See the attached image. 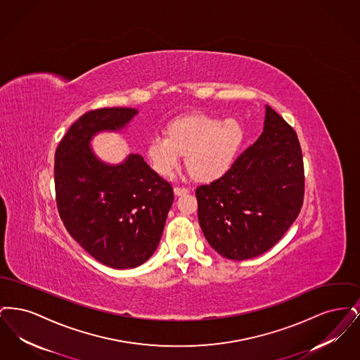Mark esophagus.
<instances>
[{
    "mask_svg": "<svg viewBox=\"0 0 360 360\" xmlns=\"http://www.w3.org/2000/svg\"><path fill=\"white\" fill-rule=\"evenodd\" d=\"M186 193H188V188H179V186L174 188V194L175 195H182V194H186Z\"/></svg>",
    "mask_w": 360,
    "mask_h": 360,
    "instance_id": "obj_1",
    "label": "esophagus"
}]
</instances>
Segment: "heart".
Here are the masks:
<instances>
[{
    "label": "heart",
    "mask_w": 360,
    "mask_h": 360,
    "mask_svg": "<svg viewBox=\"0 0 360 360\" xmlns=\"http://www.w3.org/2000/svg\"><path fill=\"white\" fill-rule=\"evenodd\" d=\"M243 140L236 120L223 121L206 115H188L172 121L167 135H155L147 144V155L156 172L170 176L182 155L191 174L210 181L226 172Z\"/></svg>",
    "instance_id": "heart-1"
}]
</instances>
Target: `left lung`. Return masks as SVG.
Instances as JSON below:
<instances>
[{"label": "left lung", "instance_id": "1", "mask_svg": "<svg viewBox=\"0 0 360 360\" xmlns=\"http://www.w3.org/2000/svg\"><path fill=\"white\" fill-rule=\"evenodd\" d=\"M304 186L297 134L266 105L264 127L257 141L223 176L195 190L205 239L226 259L264 254L298 217Z\"/></svg>", "mask_w": 360, "mask_h": 360}]
</instances>
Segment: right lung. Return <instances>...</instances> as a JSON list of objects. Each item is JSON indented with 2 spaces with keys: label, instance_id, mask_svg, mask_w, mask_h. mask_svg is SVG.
I'll return each mask as SVG.
<instances>
[{
  "label": "right lung",
  "instance_id": "right-lung-1",
  "mask_svg": "<svg viewBox=\"0 0 360 360\" xmlns=\"http://www.w3.org/2000/svg\"><path fill=\"white\" fill-rule=\"evenodd\" d=\"M136 115L134 108L90 110L55 153L56 205L66 229L87 254L120 270L153 257L174 201L172 185L141 155L109 165L90 147L97 134L121 131Z\"/></svg>",
  "mask_w": 360,
  "mask_h": 360
}]
</instances>
